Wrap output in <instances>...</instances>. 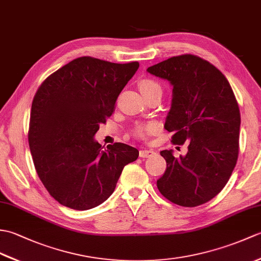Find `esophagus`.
Masks as SVG:
<instances>
[{
    "label": "esophagus",
    "mask_w": 261,
    "mask_h": 261,
    "mask_svg": "<svg viewBox=\"0 0 261 261\" xmlns=\"http://www.w3.org/2000/svg\"><path fill=\"white\" fill-rule=\"evenodd\" d=\"M154 153L156 152H154L153 150H150V149H142V150H140V152H139L141 158H149V157L153 156Z\"/></svg>",
    "instance_id": "1"
}]
</instances>
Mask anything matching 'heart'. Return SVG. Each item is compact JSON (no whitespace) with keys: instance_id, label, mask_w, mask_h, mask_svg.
Listing matches in <instances>:
<instances>
[{"instance_id":"obj_1","label":"heart","mask_w":261,"mask_h":261,"mask_svg":"<svg viewBox=\"0 0 261 261\" xmlns=\"http://www.w3.org/2000/svg\"><path fill=\"white\" fill-rule=\"evenodd\" d=\"M139 88L140 92L142 94L145 93H150L154 91H162V86H160L157 82H154L152 80H142L139 82ZM156 129V125L152 123H148V124H140L138 125L135 129V135L137 137L140 138H145L147 135L151 134L152 131Z\"/></svg>"}]
</instances>
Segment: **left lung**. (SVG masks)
Instances as JSON below:
<instances>
[{"label":"left lung","instance_id":"1","mask_svg":"<svg viewBox=\"0 0 261 261\" xmlns=\"http://www.w3.org/2000/svg\"><path fill=\"white\" fill-rule=\"evenodd\" d=\"M147 71L173 85L165 129L174 134L175 145L188 141L185 156L160 151L167 168L157 187L170 202L198 206L223 190L236 167L241 120L234 93L215 66L191 54L168 58Z\"/></svg>","mask_w":261,"mask_h":261}]
</instances>
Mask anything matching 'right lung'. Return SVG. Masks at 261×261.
Masks as SVG:
<instances>
[{
  "label": "right lung",
  "mask_w": 261,
  "mask_h": 261,
  "mask_svg": "<svg viewBox=\"0 0 261 261\" xmlns=\"http://www.w3.org/2000/svg\"><path fill=\"white\" fill-rule=\"evenodd\" d=\"M138 68V62L115 64L85 56L39 86L28 140L39 178L64 206L85 211L107 201L124 166L139 156L138 149L125 143L102 150L94 140Z\"/></svg>",
  "instance_id": "add662e5"
}]
</instances>
